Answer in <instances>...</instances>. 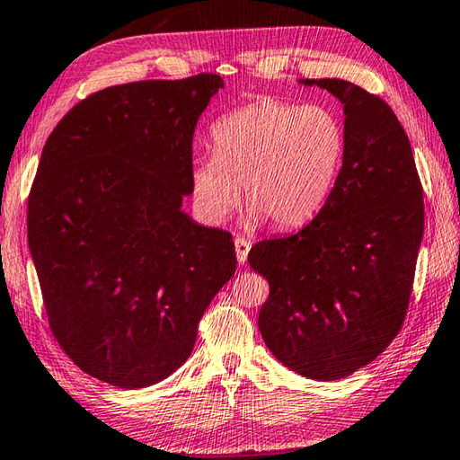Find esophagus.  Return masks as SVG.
Segmentation results:
<instances>
[{
    "mask_svg": "<svg viewBox=\"0 0 460 460\" xmlns=\"http://www.w3.org/2000/svg\"><path fill=\"white\" fill-rule=\"evenodd\" d=\"M234 246H236V258H238V264H246L248 260V252H250V240L242 238V236H236V240H234Z\"/></svg>",
    "mask_w": 460,
    "mask_h": 460,
    "instance_id": "1",
    "label": "esophagus"
}]
</instances>
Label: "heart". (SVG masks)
I'll return each mask as SVG.
<instances>
[{"label":"heart","instance_id":"1","mask_svg":"<svg viewBox=\"0 0 460 460\" xmlns=\"http://www.w3.org/2000/svg\"><path fill=\"white\" fill-rule=\"evenodd\" d=\"M212 150L192 168L198 212L224 222L244 186L250 222L290 230L314 218L334 192L346 132L341 116L323 103L264 98L220 118L212 126Z\"/></svg>","mask_w":460,"mask_h":460}]
</instances>
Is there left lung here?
I'll return each mask as SVG.
<instances>
[{
  "instance_id": "8db88e82",
  "label": "left lung",
  "mask_w": 460,
  "mask_h": 460,
  "mask_svg": "<svg viewBox=\"0 0 460 460\" xmlns=\"http://www.w3.org/2000/svg\"><path fill=\"white\" fill-rule=\"evenodd\" d=\"M344 110L346 155L334 192L308 226L252 246L270 284L258 328L284 367L338 380L375 360L401 331L424 232L409 136L378 95L346 80H300Z\"/></svg>"
}]
</instances>
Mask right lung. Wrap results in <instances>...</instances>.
<instances>
[{
	"mask_svg": "<svg viewBox=\"0 0 460 460\" xmlns=\"http://www.w3.org/2000/svg\"><path fill=\"white\" fill-rule=\"evenodd\" d=\"M216 74L95 92L43 146L28 244L51 334L90 376L160 383L192 354L198 323L236 272L232 234L181 210L192 137Z\"/></svg>",
	"mask_w": 460,
	"mask_h": 460,
	"instance_id": "add662e5",
	"label": "right lung"
}]
</instances>
